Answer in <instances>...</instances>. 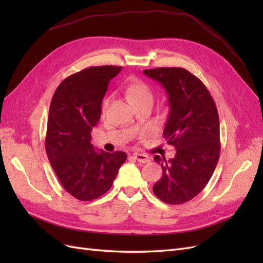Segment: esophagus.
<instances>
[{
    "mask_svg": "<svg viewBox=\"0 0 263 263\" xmlns=\"http://www.w3.org/2000/svg\"><path fill=\"white\" fill-rule=\"evenodd\" d=\"M134 157H135V159H136V160L139 161L140 163H149V162H150V158H149V156H147V155L136 153V154H134Z\"/></svg>",
    "mask_w": 263,
    "mask_h": 263,
    "instance_id": "obj_1",
    "label": "esophagus"
}]
</instances>
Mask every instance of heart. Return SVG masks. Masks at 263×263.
I'll use <instances>...</instances> for the list:
<instances>
[{
    "label": "heart",
    "instance_id": "b5f03b06",
    "mask_svg": "<svg viewBox=\"0 0 263 263\" xmlns=\"http://www.w3.org/2000/svg\"><path fill=\"white\" fill-rule=\"evenodd\" d=\"M126 94L134 104H137L139 102L144 101H153V92L150 87L141 81L133 80L126 85ZM109 104V98L104 99L102 103V110L103 113L106 112V109Z\"/></svg>",
    "mask_w": 263,
    "mask_h": 263
}]
</instances>
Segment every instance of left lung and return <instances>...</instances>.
I'll use <instances>...</instances> for the list:
<instances>
[{"mask_svg": "<svg viewBox=\"0 0 263 263\" xmlns=\"http://www.w3.org/2000/svg\"><path fill=\"white\" fill-rule=\"evenodd\" d=\"M168 95L170 112L163 137L176 148L170 160L155 156L162 177L154 185L155 195L177 205L192 200L208 184L220 154L216 105L200 79L183 68L144 70Z\"/></svg>", "mask_w": 263, "mask_h": 263, "instance_id": "8db88e82", "label": "left lung"}]
</instances>
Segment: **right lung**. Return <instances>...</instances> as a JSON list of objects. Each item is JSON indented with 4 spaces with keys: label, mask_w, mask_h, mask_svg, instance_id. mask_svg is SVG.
Listing matches in <instances>:
<instances>
[{
    "label": "right lung",
    "mask_w": 263,
    "mask_h": 263,
    "mask_svg": "<svg viewBox=\"0 0 263 263\" xmlns=\"http://www.w3.org/2000/svg\"><path fill=\"white\" fill-rule=\"evenodd\" d=\"M121 70L115 66L84 69L65 79L52 97L46 153L63 189L77 200L92 201L105 194L127 159L123 151H98L91 144L109 80Z\"/></svg>",
    "instance_id": "right-lung-1"
}]
</instances>
